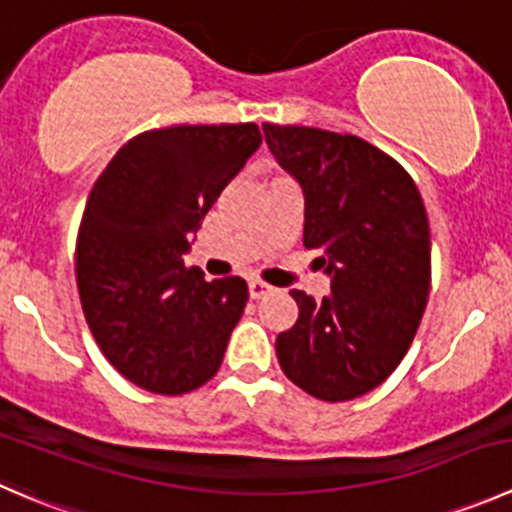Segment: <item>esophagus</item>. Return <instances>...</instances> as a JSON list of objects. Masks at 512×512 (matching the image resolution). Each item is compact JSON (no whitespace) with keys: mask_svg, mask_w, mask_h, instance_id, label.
Returning <instances> with one entry per match:
<instances>
[{"mask_svg":"<svg viewBox=\"0 0 512 512\" xmlns=\"http://www.w3.org/2000/svg\"><path fill=\"white\" fill-rule=\"evenodd\" d=\"M250 297L252 300H260V297H265V295H270L272 292V287L267 285V282H262V280H250Z\"/></svg>","mask_w":512,"mask_h":512,"instance_id":"1","label":"esophagus"}]
</instances>
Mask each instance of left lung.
<instances>
[{"label":"left lung","mask_w":512,"mask_h":512,"mask_svg":"<svg viewBox=\"0 0 512 512\" xmlns=\"http://www.w3.org/2000/svg\"><path fill=\"white\" fill-rule=\"evenodd\" d=\"M277 165L305 197L307 250H320L330 295L292 290L297 322L277 360L327 403L375 390L408 352L430 292V227L413 177L355 135L262 124Z\"/></svg>","instance_id":"obj_1"}]
</instances>
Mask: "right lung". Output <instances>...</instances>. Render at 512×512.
Listing matches in <instances>:
<instances>
[{
  "label": "right lung",
  "instance_id": "obj_1",
  "mask_svg": "<svg viewBox=\"0 0 512 512\" xmlns=\"http://www.w3.org/2000/svg\"><path fill=\"white\" fill-rule=\"evenodd\" d=\"M260 145L252 122L142 132L89 192L77 237L84 317L104 357L150 393H190L220 370L247 282H207L182 257Z\"/></svg>",
  "mask_w": 512,
  "mask_h": 512
}]
</instances>
